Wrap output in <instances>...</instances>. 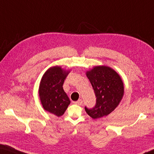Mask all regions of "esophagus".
Listing matches in <instances>:
<instances>
[{
  "mask_svg": "<svg viewBox=\"0 0 154 154\" xmlns=\"http://www.w3.org/2000/svg\"><path fill=\"white\" fill-rule=\"evenodd\" d=\"M74 103L76 104V105H82V103H83V101H82V99H79V100H77V102H75Z\"/></svg>",
  "mask_w": 154,
  "mask_h": 154,
  "instance_id": "esophagus-1",
  "label": "esophagus"
}]
</instances>
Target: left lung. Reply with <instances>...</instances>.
<instances>
[{
    "instance_id": "obj_1",
    "label": "left lung",
    "mask_w": 154,
    "mask_h": 154,
    "mask_svg": "<svg viewBox=\"0 0 154 154\" xmlns=\"http://www.w3.org/2000/svg\"><path fill=\"white\" fill-rule=\"evenodd\" d=\"M94 91L96 105L92 109L85 106L93 119L103 118L114 111L124 96V83L117 72L106 66H94L86 72Z\"/></svg>"
}]
</instances>
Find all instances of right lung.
<instances>
[{
  "label": "right lung",
  "mask_w": 154,
  "mask_h": 154,
  "mask_svg": "<svg viewBox=\"0 0 154 154\" xmlns=\"http://www.w3.org/2000/svg\"><path fill=\"white\" fill-rule=\"evenodd\" d=\"M69 72L60 66H52L45 72L40 83L38 94L43 109L58 117L64 113L71 103L62 87Z\"/></svg>",
  "instance_id": "add662e5"
}]
</instances>
